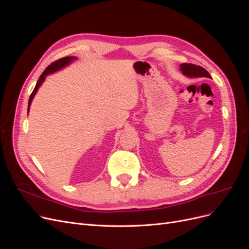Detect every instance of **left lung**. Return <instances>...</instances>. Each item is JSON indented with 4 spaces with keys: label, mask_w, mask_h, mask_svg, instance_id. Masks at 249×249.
<instances>
[{
    "label": "left lung",
    "mask_w": 249,
    "mask_h": 249,
    "mask_svg": "<svg viewBox=\"0 0 249 249\" xmlns=\"http://www.w3.org/2000/svg\"><path fill=\"white\" fill-rule=\"evenodd\" d=\"M179 69L184 76L188 78H211L210 73L205 70L202 69L201 66L195 65V64H190V63H182L179 65Z\"/></svg>",
    "instance_id": "1"
}]
</instances>
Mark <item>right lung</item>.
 Segmentation results:
<instances>
[{
	"label": "right lung",
	"instance_id": "add662e5",
	"mask_svg": "<svg viewBox=\"0 0 249 249\" xmlns=\"http://www.w3.org/2000/svg\"><path fill=\"white\" fill-rule=\"evenodd\" d=\"M76 59H77V57H64V58H62V59L57 60V61H55L54 63H52L51 65H49V66L47 67L46 71H44L41 73V76L39 77V80L37 81L36 86H35V88H34V90H33V92L31 93V95H30L29 104H28V113H29L30 106H31V103H32V101H33V99H34V96H35L36 92L38 91L39 87L41 86L43 81L46 80V77L48 76V74L54 73V72H56V71H60V70L64 69L65 66L70 65V64L73 61V60H76Z\"/></svg>",
	"mask_w": 249,
	"mask_h": 249
}]
</instances>
